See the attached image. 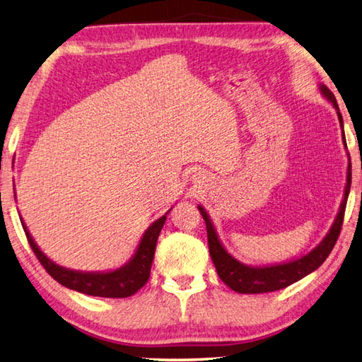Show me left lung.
Here are the masks:
<instances>
[{"label": "left lung", "mask_w": 362, "mask_h": 362, "mask_svg": "<svg viewBox=\"0 0 362 362\" xmlns=\"http://www.w3.org/2000/svg\"><path fill=\"white\" fill-rule=\"evenodd\" d=\"M318 88H320V93H322L337 110L339 122L344 134V119H342V115L339 112L336 98H334V94L325 85H318ZM342 139H344V146L346 148L345 135ZM350 186H351V163H349V172H346L344 200L340 203L339 213L336 216V219H334V223L331 225L328 235H326L322 240V243H320L317 247H313L309 254L299 257L296 260H290V262L277 263V264H268V266H249V264L241 263L240 260H236L233 255H230L227 249L222 245L219 236H217V231L214 228L213 222H211L208 213L204 211L202 204H199V211L203 216L204 223H206L211 260H213L217 274H219V277L222 279V282L225 285H228L233 291L244 293V295H255V293H268V291L282 290L291 284L301 281L303 277H305L317 268H320L331 254V250L334 245H336V241L340 235V228H342V223H344L346 200H349V194H350Z\"/></svg>", "instance_id": "8db88e82"}]
</instances>
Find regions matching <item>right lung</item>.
<instances>
[{"label":"right lung","mask_w":362,"mask_h":362,"mask_svg":"<svg viewBox=\"0 0 362 362\" xmlns=\"http://www.w3.org/2000/svg\"><path fill=\"white\" fill-rule=\"evenodd\" d=\"M168 213L170 209L162 217H159L158 221L149 225L148 230L143 233L139 247L135 250L131 260L119 266L118 269L107 272H83L63 268V266L52 262L50 258L37 247V244L34 243L23 219L22 227L25 230L26 238H28V243L33 252L37 257V260L54 281L64 285L67 288L83 293V295L100 298H127L132 296L134 293H137L143 285L148 282L149 272H151L156 244H158L159 233L163 223H165Z\"/></svg>","instance_id":"right-lung-1"}]
</instances>
